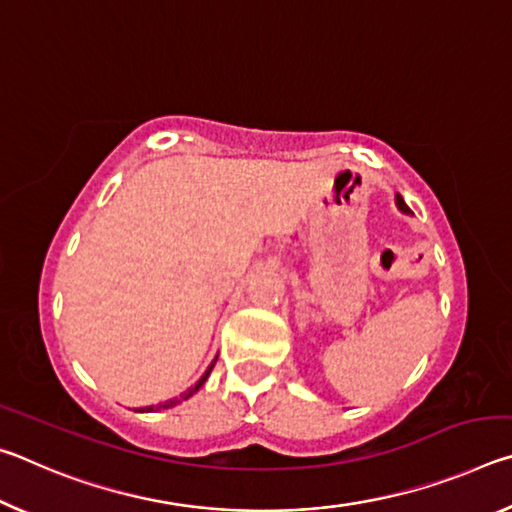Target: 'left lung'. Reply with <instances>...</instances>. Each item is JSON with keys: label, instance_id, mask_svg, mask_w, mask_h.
<instances>
[{"label": "left lung", "instance_id": "1", "mask_svg": "<svg viewBox=\"0 0 512 512\" xmlns=\"http://www.w3.org/2000/svg\"><path fill=\"white\" fill-rule=\"evenodd\" d=\"M395 201H397V207H400V210H402V212H406V214H409V212H411V210H409V205H406V203H404V198H402L400 194H397V198H395Z\"/></svg>", "mask_w": 512, "mask_h": 512}]
</instances>
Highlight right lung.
Returning a JSON list of instances; mask_svg holds the SVG:
<instances>
[{"instance_id": "obj_1", "label": "right lung", "mask_w": 512, "mask_h": 512, "mask_svg": "<svg viewBox=\"0 0 512 512\" xmlns=\"http://www.w3.org/2000/svg\"><path fill=\"white\" fill-rule=\"evenodd\" d=\"M214 363H216V359L210 363V368H207V370L203 372V377L198 379L196 384H194L192 388H189V391H185L183 395H180V397H173V400H167V402H162V404H158V406H146V409H140V411L144 413V411H160V409H171V406H176L178 402H183V400H187V397H192V395L198 391V388H201V386L205 384L207 377H210V372H212V368H214Z\"/></svg>"}]
</instances>
